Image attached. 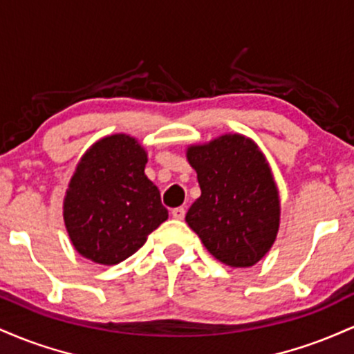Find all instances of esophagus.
<instances>
[{
  "mask_svg": "<svg viewBox=\"0 0 354 354\" xmlns=\"http://www.w3.org/2000/svg\"><path fill=\"white\" fill-rule=\"evenodd\" d=\"M185 213H186V209L183 208V206H180V208H174L171 211V214H173L174 219H183V218H185Z\"/></svg>",
  "mask_w": 354,
  "mask_h": 354,
  "instance_id": "1",
  "label": "esophagus"
}]
</instances>
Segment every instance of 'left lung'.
Masks as SVG:
<instances>
[{"label": "left lung", "instance_id": "obj_1", "mask_svg": "<svg viewBox=\"0 0 354 354\" xmlns=\"http://www.w3.org/2000/svg\"><path fill=\"white\" fill-rule=\"evenodd\" d=\"M186 160L201 188L186 213L188 226L225 265H256L276 241L281 216L265 153L251 138L225 133L208 143L189 145Z\"/></svg>", "mask_w": 354, "mask_h": 354}]
</instances>
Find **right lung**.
Listing matches in <instances>:
<instances>
[{
	"mask_svg": "<svg viewBox=\"0 0 354 354\" xmlns=\"http://www.w3.org/2000/svg\"><path fill=\"white\" fill-rule=\"evenodd\" d=\"M146 163L143 145L124 133L101 138L81 156L64 194L63 219L83 258L118 265L168 219Z\"/></svg>",
	"mask_w": 354,
	"mask_h": 354,
	"instance_id": "right-lung-1",
	"label": "right lung"
}]
</instances>
